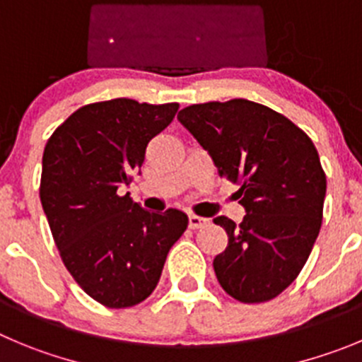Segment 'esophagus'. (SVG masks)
<instances>
[{"label": "esophagus", "mask_w": 362, "mask_h": 362, "mask_svg": "<svg viewBox=\"0 0 362 362\" xmlns=\"http://www.w3.org/2000/svg\"><path fill=\"white\" fill-rule=\"evenodd\" d=\"M207 223H209V219L202 218V216H197V214L189 216V228H192V230H197V228L205 227Z\"/></svg>", "instance_id": "1"}]
</instances>
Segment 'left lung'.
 I'll use <instances>...</instances> for the list:
<instances>
[{"label":"left lung","instance_id":"8db88e82","mask_svg":"<svg viewBox=\"0 0 362 362\" xmlns=\"http://www.w3.org/2000/svg\"><path fill=\"white\" fill-rule=\"evenodd\" d=\"M178 121L239 184L246 216L214 218L228 245L216 255L221 288L243 303L275 298L298 276L322 228L327 177L313 141L269 107L248 100L191 105Z\"/></svg>","mask_w":362,"mask_h":362}]
</instances>
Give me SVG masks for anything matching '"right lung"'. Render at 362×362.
Instances as JSON below:
<instances>
[{"mask_svg": "<svg viewBox=\"0 0 362 362\" xmlns=\"http://www.w3.org/2000/svg\"><path fill=\"white\" fill-rule=\"evenodd\" d=\"M177 110L178 103L128 98L90 103L44 148L40 204L60 257L80 288L110 309L137 305L153 293L168 252L187 228L185 212H150L119 194Z\"/></svg>", "mask_w": 362, "mask_h": 362, "instance_id": "add662e5", "label": "right lung"}]
</instances>
